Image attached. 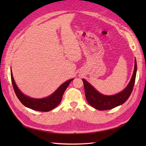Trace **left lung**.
<instances>
[{"label": "left lung", "mask_w": 146, "mask_h": 146, "mask_svg": "<svg viewBox=\"0 0 146 146\" xmlns=\"http://www.w3.org/2000/svg\"><path fill=\"white\" fill-rule=\"evenodd\" d=\"M136 73H137V62L135 58L134 70L131 81L122 92L113 95H105L101 94L86 80L82 79L84 84L86 100L91 106L98 110H110L123 104L129 98L132 92L135 80Z\"/></svg>", "instance_id": "obj_1"}]
</instances>
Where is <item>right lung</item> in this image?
Wrapping results in <instances>:
<instances>
[{
  "label": "right lung",
  "instance_id": "add662e5",
  "mask_svg": "<svg viewBox=\"0 0 146 146\" xmlns=\"http://www.w3.org/2000/svg\"><path fill=\"white\" fill-rule=\"evenodd\" d=\"M11 76L12 86L14 89L15 95H17L21 103L27 108L40 111H49L56 107L60 104L64 91L66 90L71 81L73 80V78L68 80V81L63 83L59 86L56 90L47 97L43 98H35L24 95L19 89L15 83L12 70H11Z\"/></svg>",
  "mask_w": 146,
  "mask_h": 146
}]
</instances>
